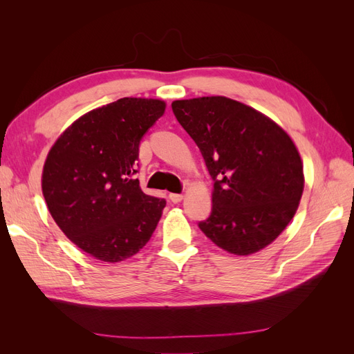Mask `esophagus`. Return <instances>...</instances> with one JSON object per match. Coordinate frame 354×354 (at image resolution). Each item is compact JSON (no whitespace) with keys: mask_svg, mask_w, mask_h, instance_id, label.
I'll return each mask as SVG.
<instances>
[{"mask_svg":"<svg viewBox=\"0 0 354 354\" xmlns=\"http://www.w3.org/2000/svg\"><path fill=\"white\" fill-rule=\"evenodd\" d=\"M169 199H171V202L178 203V202L183 201V195H181V194H171V195H169Z\"/></svg>","mask_w":354,"mask_h":354,"instance_id":"esophagus-1","label":"esophagus"}]
</instances>
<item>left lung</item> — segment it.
<instances>
[{
	"instance_id": "left-lung-1",
	"label": "left lung",
	"mask_w": 354,
	"mask_h": 354,
	"mask_svg": "<svg viewBox=\"0 0 354 354\" xmlns=\"http://www.w3.org/2000/svg\"><path fill=\"white\" fill-rule=\"evenodd\" d=\"M214 180L212 211L199 223L218 248L251 255L270 245L295 216L303 160L281 125L224 95L171 103Z\"/></svg>"
}]
</instances>
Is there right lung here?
I'll return each mask as SVG.
<instances>
[{"mask_svg":"<svg viewBox=\"0 0 354 354\" xmlns=\"http://www.w3.org/2000/svg\"><path fill=\"white\" fill-rule=\"evenodd\" d=\"M167 104L124 97L80 116L51 146L41 187L60 230L95 260L120 263L151 239L165 199L146 195L136 174L138 145Z\"/></svg>","mask_w":354,"mask_h":354,"instance_id":"obj_1","label":"right lung"}]
</instances>
